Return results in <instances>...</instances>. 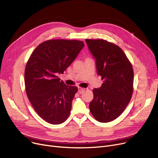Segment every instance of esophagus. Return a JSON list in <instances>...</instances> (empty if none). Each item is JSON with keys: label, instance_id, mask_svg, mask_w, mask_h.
Here are the masks:
<instances>
[{"label": "esophagus", "instance_id": "34e87169", "mask_svg": "<svg viewBox=\"0 0 158 158\" xmlns=\"http://www.w3.org/2000/svg\"><path fill=\"white\" fill-rule=\"evenodd\" d=\"M85 91V88H81V87H79L78 88V92L79 94H82Z\"/></svg>", "mask_w": 158, "mask_h": 158}]
</instances>
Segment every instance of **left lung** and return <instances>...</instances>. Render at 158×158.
I'll return each instance as SVG.
<instances>
[{"label": "left lung", "instance_id": "left-lung-1", "mask_svg": "<svg viewBox=\"0 0 158 158\" xmlns=\"http://www.w3.org/2000/svg\"><path fill=\"white\" fill-rule=\"evenodd\" d=\"M96 60L97 74L103 83L93 89L94 98L89 107L97 121L114 120L123 113L133 92L132 66L120 47L106 40H86Z\"/></svg>", "mask_w": 158, "mask_h": 158}]
</instances>
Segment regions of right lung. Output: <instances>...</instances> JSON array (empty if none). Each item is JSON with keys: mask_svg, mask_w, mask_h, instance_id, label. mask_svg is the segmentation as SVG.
Segmentation results:
<instances>
[{"mask_svg": "<svg viewBox=\"0 0 158 158\" xmlns=\"http://www.w3.org/2000/svg\"><path fill=\"white\" fill-rule=\"evenodd\" d=\"M84 45L76 40H49L40 44L29 58L24 73L27 96L37 114L49 123H62L70 113L78 89L65 85L57 74L65 71Z\"/></svg>", "mask_w": 158, "mask_h": 158, "instance_id": "1", "label": "right lung"}]
</instances>
